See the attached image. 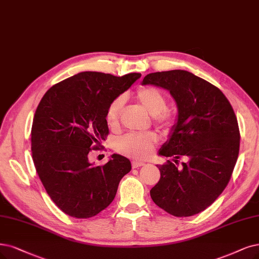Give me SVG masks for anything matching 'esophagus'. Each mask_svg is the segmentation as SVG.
<instances>
[{
    "label": "esophagus",
    "instance_id": "1",
    "mask_svg": "<svg viewBox=\"0 0 259 259\" xmlns=\"http://www.w3.org/2000/svg\"><path fill=\"white\" fill-rule=\"evenodd\" d=\"M143 165H145L144 162H141V161H138V160L132 161V167L133 168H138V167L143 166Z\"/></svg>",
    "mask_w": 259,
    "mask_h": 259
}]
</instances>
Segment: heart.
Listing matches in <instances>:
<instances>
[{
	"label": "heart",
	"mask_w": 259,
	"mask_h": 259,
	"mask_svg": "<svg viewBox=\"0 0 259 259\" xmlns=\"http://www.w3.org/2000/svg\"><path fill=\"white\" fill-rule=\"evenodd\" d=\"M135 98L151 116H154L155 121L161 127H167L170 123V116L166 113L167 99L161 91L155 88H143L136 93ZM122 105L123 99L121 97L114 99L109 104L105 113V119L110 126H114L117 122ZM157 142L158 137L154 132L129 133L116 142L115 149L124 156L135 159H144L150 155Z\"/></svg>",
	"instance_id": "heart-1"
}]
</instances>
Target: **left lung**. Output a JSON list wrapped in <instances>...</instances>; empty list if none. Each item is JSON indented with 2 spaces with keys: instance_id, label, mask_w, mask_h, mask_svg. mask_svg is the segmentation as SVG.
I'll return each mask as SVG.
<instances>
[{
  "instance_id": "8db88e82",
  "label": "left lung",
  "mask_w": 259,
  "mask_h": 259,
  "mask_svg": "<svg viewBox=\"0 0 259 259\" xmlns=\"http://www.w3.org/2000/svg\"><path fill=\"white\" fill-rule=\"evenodd\" d=\"M142 85L169 92L177 105L176 122L160 156L188 161L157 165L159 183L150 190L154 203L175 217L204 211L226 188L239 155L240 133L235 112L224 94L186 70L147 74Z\"/></svg>"
}]
</instances>
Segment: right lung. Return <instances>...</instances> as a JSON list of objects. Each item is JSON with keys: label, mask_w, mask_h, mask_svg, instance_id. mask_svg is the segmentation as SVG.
Masks as SVG:
<instances>
[{"label": "right lung", "mask_w": 259, "mask_h": 259, "mask_svg": "<svg viewBox=\"0 0 259 259\" xmlns=\"http://www.w3.org/2000/svg\"><path fill=\"white\" fill-rule=\"evenodd\" d=\"M140 78L137 72L115 76L83 71L53 85L38 104L31 132L34 165L47 193L66 214H98L131 170L130 160L117 154L95 166L89 152L109 135V104Z\"/></svg>", "instance_id": "obj_1"}]
</instances>
